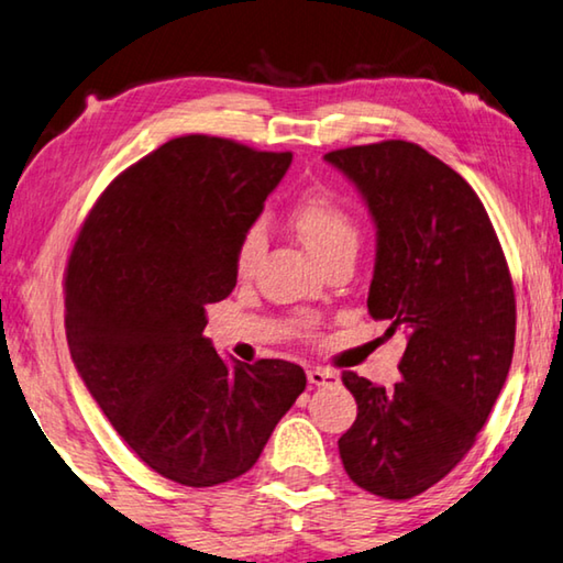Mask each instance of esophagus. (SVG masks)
I'll return each instance as SVG.
<instances>
[{
  "label": "esophagus",
  "instance_id": "34e87169",
  "mask_svg": "<svg viewBox=\"0 0 563 563\" xmlns=\"http://www.w3.org/2000/svg\"><path fill=\"white\" fill-rule=\"evenodd\" d=\"M307 379H309V385H334L336 379V372H332V369H327V367H309L307 369Z\"/></svg>",
  "mask_w": 563,
  "mask_h": 563
}]
</instances>
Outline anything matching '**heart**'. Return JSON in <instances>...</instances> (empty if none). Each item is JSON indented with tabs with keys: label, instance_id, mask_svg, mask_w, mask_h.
Instances as JSON below:
<instances>
[{
	"label": "heart",
	"instance_id": "1",
	"mask_svg": "<svg viewBox=\"0 0 563 563\" xmlns=\"http://www.w3.org/2000/svg\"><path fill=\"white\" fill-rule=\"evenodd\" d=\"M291 227L297 229L299 239L305 241L307 249L314 254L319 262H330L332 256L347 252V249H357L360 229L354 221L352 211L340 196L334 194H307L301 196L289 211ZM266 246V231L262 223H249L241 233L236 254H233V264H236L239 276H249L258 264Z\"/></svg>",
	"mask_w": 563,
	"mask_h": 563
}]
</instances>
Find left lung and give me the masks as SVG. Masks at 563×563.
I'll use <instances>...</instances> for the list:
<instances>
[{
	"instance_id": "1",
	"label": "left lung",
	"mask_w": 563,
	"mask_h": 563,
	"mask_svg": "<svg viewBox=\"0 0 563 563\" xmlns=\"http://www.w3.org/2000/svg\"><path fill=\"white\" fill-rule=\"evenodd\" d=\"M324 161L375 219L369 314L390 324L387 334H408L390 390L342 375L357 420L340 457L360 488L405 500L463 461L498 400L516 342L511 272L481 198L420 145H352Z\"/></svg>"
}]
</instances>
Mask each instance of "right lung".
I'll return each instance as SVG.
<instances>
[{"mask_svg": "<svg viewBox=\"0 0 563 563\" xmlns=\"http://www.w3.org/2000/svg\"><path fill=\"white\" fill-rule=\"evenodd\" d=\"M289 163L229 137H173L112 180L67 258L75 367L131 451L180 486L244 475L307 387L294 362L229 365L203 336L206 305L236 287L241 233Z\"/></svg>", "mask_w": 563, "mask_h": 563, "instance_id": "obj_1", "label": "right lung"}]
</instances>
